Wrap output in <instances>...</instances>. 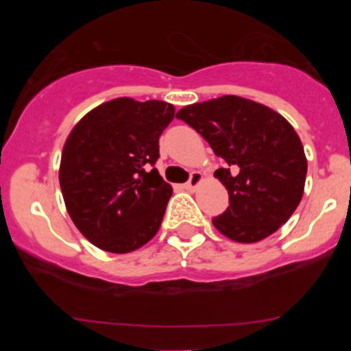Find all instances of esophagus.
I'll list each match as a JSON object with an SVG mask.
<instances>
[{"label":"esophagus","instance_id":"34e87169","mask_svg":"<svg viewBox=\"0 0 351 351\" xmlns=\"http://www.w3.org/2000/svg\"><path fill=\"white\" fill-rule=\"evenodd\" d=\"M204 182V176H202L200 171H193L192 176H190L189 183L185 185L186 190H197V186Z\"/></svg>","mask_w":351,"mask_h":351}]
</instances>
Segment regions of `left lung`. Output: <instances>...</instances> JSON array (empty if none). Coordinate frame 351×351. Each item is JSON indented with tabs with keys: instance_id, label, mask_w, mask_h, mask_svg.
Returning <instances> with one entry per match:
<instances>
[{
	"instance_id": "obj_1",
	"label": "left lung",
	"mask_w": 351,
	"mask_h": 351,
	"mask_svg": "<svg viewBox=\"0 0 351 351\" xmlns=\"http://www.w3.org/2000/svg\"><path fill=\"white\" fill-rule=\"evenodd\" d=\"M176 117L224 161L214 173L229 193L228 210L212 219L221 234L258 243L289 221L302 200L307 159L287 119L236 95L186 105Z\"/></svg>"
}]
</instances>
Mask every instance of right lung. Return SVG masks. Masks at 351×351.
<instances>
[{"label": "right lung", "mask_w": 351, "mask_h": 351, "mask_svg": "<svg viewBox=\"0 0 351 351\" xmlns=\"http://www.w3.org/2000/svg\"><path fill=\"white\" fill-rule=\"evenodd\" d=\"M175 107L115 98L90 110L67 136L59 183L67 214L108 253L139 250L159 231L173 189L149 169Z\"/></svg>", "instance_id": "add662e5"}]
</instances>
